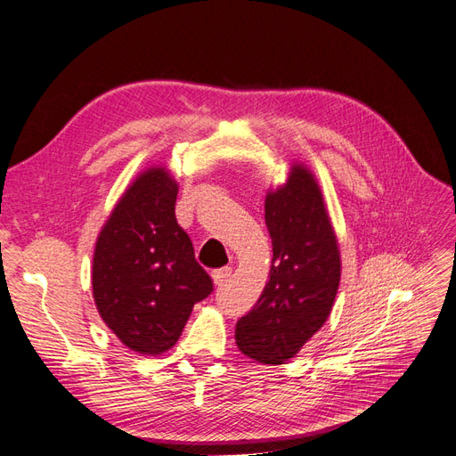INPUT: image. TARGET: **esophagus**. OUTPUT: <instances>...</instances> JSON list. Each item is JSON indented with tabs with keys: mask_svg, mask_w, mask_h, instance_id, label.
<instances>
[{
	"mask_svg": "<svg viewBox=\"0 0 456 456\" xmlns=\"http://www.w3.org/2000/svg\"><path fill=\"white\" fill-rule=\"evenodd\" d=\"M232 275V268L230 266H224V268H218L213 272V281L215 285H223L228 278Z\"/></svg>",
	"mask_w": 456,
	"mask_h": 456,
	"instance_id": "obj_1",
	"label": "esophagus"
}]
</instances>
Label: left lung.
Returning <instances> with one entry per match:
<instances>
[{"mask_svg": "<svg viewBox=\"0 0 456 456\" xmlns=\"http://www.w3.org/2000/svg\"><path fill=\"white\" fill-rule=\"evenodd\" d=\"M272 238L270 281L236 325L238 348L280 365L323 327L340 283V253L314 175L295 165L265 203Z\"/></svg>", "mask_w": 456, "mask_h": 456, "instance_id": "1", "label": "left lung"}]
</instances>
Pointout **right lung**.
<instances>
[{
    "label": "right lung",
    "mask_w": 456,
    "mask_h": 456,
    "mask_svg": "<svg viewBox=\"0 0 456 456\" xmlns=\"http://www.w3.org/2000/svg\"><path fill=\"white\" fill-rule=\"evenodd\" d=\"M176 194L167 171L148 169L118 201L94 247V305L114 335L144 355L175 346L196 302L213 293L176 223Z\"/></svg>",
    "instance_id": "add662e5"
}]
</instances>
